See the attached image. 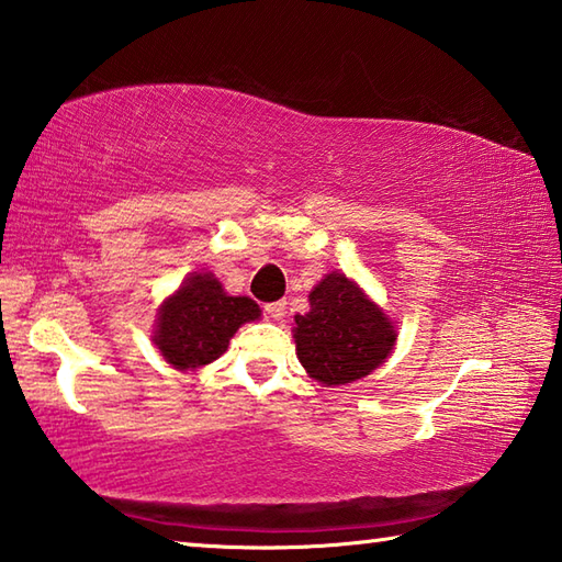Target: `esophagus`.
<instances>
[{"instance_id": "34e87169", "label": "esophagus", "mask_w": 562, "mask_h": 562, "mask_svg": "<svg viewBox=\"0 0 562 562\" xmlns=\"http://www.w3.org/2000/svg\"><path fill=\"white\" fill-rule=\"evenodd\" d=\"M263 311H267V315L273 317V321H281V317L285 315V301H277V303L263 305Z\"/></svg>"}]
</instances>
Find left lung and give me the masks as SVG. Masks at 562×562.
Returning a JSON list of instances; mask_svg holds the SVG:
<instances>
[{"mask_svg": "<svg viewBox=\"0 0 562 562\" xmlns=\"http://www.w3.org/2000/svg\"><path fill=\"white\" fill-rule=\"evenodd\" d=\"M311 311L295 315V355L325 386L352 384L386 362L396 345L391 317L347 279L333 271L308 295Z\"/></svg>", "mask_w": 562, "mask_h": 562, "instance_id": "obj_1", "label": "left lung"}]
</instances>
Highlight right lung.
Returning <instances> with one entry per match:
<instances>
[{
  "label": "right lung",
  "mask_w": 562,
  "mask_h": 562,
  "mask_svg": "<svg viewBox=\"0 0 562 562\" xmlns=\"http://www.w3.org/2000/svg\"><path fill=\"white\" fill-rule=\"evenodd\" d=\"M261 308L247 295H227L210 271H195L161 303L154 345L181 372L215 362L241 325L259 321Z\"/></svg>",
  "instance_id": "right-lung-1"
}]
</instances>
